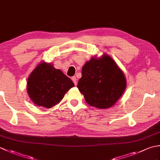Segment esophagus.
<instances>
[{"label": "esophagus", "instance_id": "34e87169", "mask_svg": "<svg viewBox=\"0 0 160 160\" xmlns=\"http://www.w3.org/2000/svg\"><path fill=\"white\" fill-rule=\"evenodd\" d=\"M71 80H72L73 82L74 83L75 85H76V84H77V78L75 76H73V77L71 78Z\"/></svg>", "mask_w": 160, "mask_h": 160}]
</instances>
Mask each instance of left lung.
Returning <instances> with one entry per match:
<instances>
[{
  "label": "left lung",
  "instance_id": "obj_1",
  "mask_svg": "<svg viewBox=\"0 0 160 160\" xmlns=\"http://www.w3.org/2000/svg\"><path fill=\"white\" fill-rule=\"evenodd\" d=\"M127 87L123 72L110 56L99 59L92 58L82 69V78L78 81V89L90 106L98 108L111 107Z\"/></svg>",
  "mask_w": 160,
  "mask_h": 160
}]
</instances>
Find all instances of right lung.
Here are the masks:
<instances>
[{
    "mask_svg": "<svg viewBox=\"0 0 160 160\" xmlns=\"http://www.w3.org/2000/svg\"><path fill=\"white\" fill-rule=\"evenodd\" d=\"M74 87L69 78L51 64L40 63L28 80V93L33 102L47 108L55 106Z\"/></svg>",
    "mask_w": 160,
    "mask_h": 160,
    "instance_id": "obj_1",
    "label": "right lung"
}]
</instances>
